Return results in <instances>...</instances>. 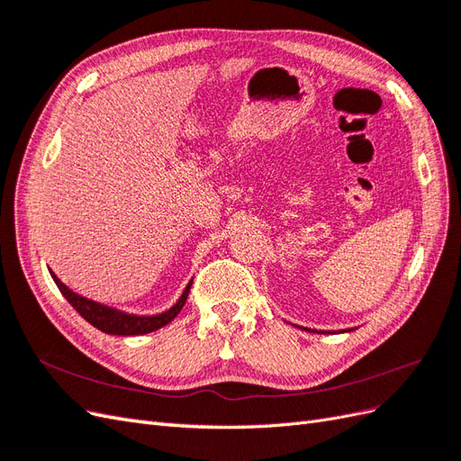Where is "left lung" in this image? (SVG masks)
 <instances>
[{"instance_id":"1","label":"left lung","mask_w":461,"mask_h":461,"mask_svg":"<svg viewBox=\"0 0 461 461\" xmlns=\"http://www.w3.org/2000/svg\"><path fill=\"white\" fill-rule=\"evenodd\" d=\"M305 330H310V329H305ZM312 332H317V330H312ZM319 332H323V330H319Z\"/></svg>"}]
</instances>
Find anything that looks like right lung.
Returning <instances> with one entry per match:
<instances>
[{
	"instance_id": "obj_1",
	"label": "right lung",
	"mask_w": 461,
	"mask_h": 461,
	"mask_svg": "<svg viewBox=\"0 0 461 461\" xmlns=\"http://www.w3.org/2000/svg\"><path fill=\"white\" fill-rule=\"evenodd\" d=\"M51 276H53L55 285H58V288L61 290V294L80 313V317H85L90 325L100 329L102 332L117 334V337H134V334H146V332L165 327L167 323H171V321L180 313V310H183V305L186 303L188 292L192 286V283H188V286L183 292V296L178 298V302L169 312L159 313V315H151V317H140V315H129V313H122L117 310H111V308H107V305L92 302L88 298H82V296L75 294L73 290H68L53 273H51Z\"/></svg>"
}]
</instances>
